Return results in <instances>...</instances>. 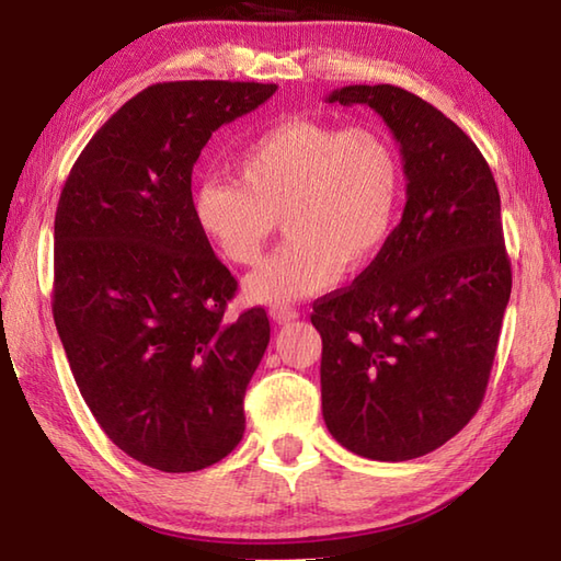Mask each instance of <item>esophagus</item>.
<instances>
[{"label": "esophagus", "mask_w": 561, "mask_h": 561, "mask_svg": "<svg viewBox=\"0 0 561 561\" xmlns=\"http://www.w3.org/2000/svg\"><path fill=\"white\" fill-rule=\"evenodd\" d=\"M270 316H272L274 320H277L279 325H284V323H291V320L299 318V311H296L294 306H287V304H284V306H272Z\"/></svg>", "instance_id": "obj_1"}]
</instances>
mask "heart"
<instances>
[{
	"instance_id": "1",
	"label": "heart",
	"mask_w": 561,
	"mask_h": 561,
	"mask_svg": "<svg viewBox=\"0 0 561 561\" xmlns=\"http://www.w3.org/2000/svg\"><path fill=\"white\" fill-rule=\"evenodd\" d=\"M236 175L205 178L193 217L233 265H253L284 217L287 241L245 282L257 304L299 301L368 267L400 217V153L371 125L277 123L238 153Z\"/></svg>"
}]
</instances>
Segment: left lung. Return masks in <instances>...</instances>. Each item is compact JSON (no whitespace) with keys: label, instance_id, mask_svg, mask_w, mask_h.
Segmentation results:
<instances>
[{"label":"left lung","instance_id":"obj_1","mask_svg":"<svg viewBox=\"0 0 561 561\" xmlns=\"http://www.w3.org/2000/svg\"><path fill=\"white\" fill-rule=\"evenodd\" d=\"M400 145L408 205L350 289L313 304L328 432L371 460L444 446L480 410L511 296L502 199L474 141L390 83L344 87Z\"/></svg>","mask_w":561,"mask_h":561}]
</instances>
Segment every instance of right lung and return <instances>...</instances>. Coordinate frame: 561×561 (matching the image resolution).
Returning a JSON list of instances; mask_svg holds the SVG:
<instances>
[{
	"mask_svg": "<svg viewBox=\"0 0 561 561\" xmlns=\"http://www.w3.org/2000/svg\"><path fill=\"white\" fill-rule=\"evenodd\" d=\"M277 91L163 81L137 93L71 165L55 214L53 316L83 402L113 444L161 472L238 446L267 350L265 308L229 320L238 282L193 217V165L214 129Z\"/></svg>",
	"mask_w": 561,
	"mask_h": 561,
	"instance_id": "1",
	"label": "right lung"
}]
</instances>
